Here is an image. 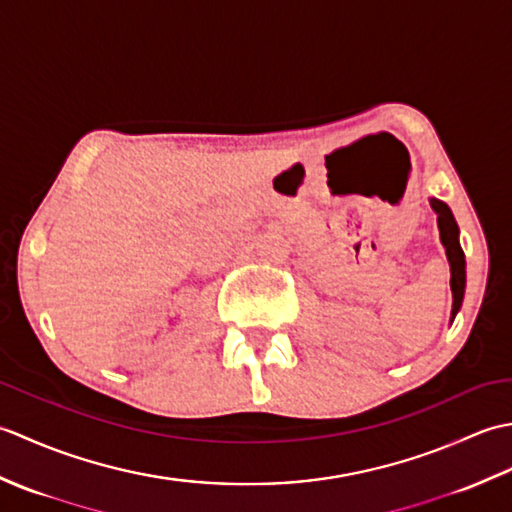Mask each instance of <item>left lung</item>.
I'll return each mask as SVG.
<instances>
[{
	"label": "left lung",
	"instance_id": "1",
	"mask_svg": "<svg viewBox=\"0 0 512 512\" xmlns=\"http://www.w3.org/2000/svg\"><path fill=\"white\" fill-rule=\"evenodd\" d=\"M433 211L438 213V226H440V239L444 248H447V257L451 264V290H453V317L458 314L462 299H464V284H466V270H464V250L458 242V224L451 209L440 200H431Z\"/></svg>",
	"mask_w": 512,
	"mask_h": 512
}]
</instances>
